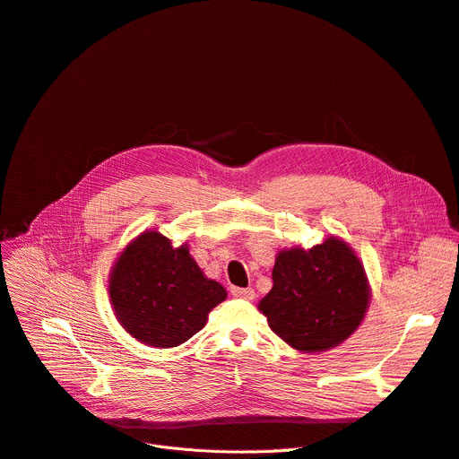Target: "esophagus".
I'll return each mask as SVG.
<instances>
[{
  "label": "esophagus",
  "instance_id": "34e87169",
  "mask_svg": "<svg viewBox=\"0 0 459 459\" xmlns=\"http://www.w3.org/2000/svg\"><path fill=\"white\" fill-rule=\"evenodd\" d=\"M230 293H232V297L245 299V300L255 299V289L253 287H232Z\"/></svg>",
  "mask_w": 459,
  "mask_h": 459
}]
</instances>
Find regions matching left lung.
<instances>
[{
	"mask_svg": "<svg viewBox=\"0 0 459 459\" xmlns=\"http://www.w3.org/2000/svg\"><path fill=\"white\" fill-rule=\"evenodd\" d=\"M369 287L351 248L337 239L304 251H281L273 267V289L258 307L271 329L299 351L335 348L359 327Z\"/></svg>",
	"mask_w": 459,
	"mask_h": 459,
	"instance_id": "8db88e82",
	"label": "left lung"
}]
</instances>
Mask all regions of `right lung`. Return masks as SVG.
Segmentation results:
<instances>
[{
  "label": "right lung",
  "mask_w": 459,
  "mask_h": 459,
  "mask_svg": "<svg viewBox=\"0 0 459 459\" xmlns=\"http://www.w3.org/2000/svg\"><path fill=\"white\" fill-rule=\"evenodd\" d=\"M109 297L132 337L148 346L174 348L204 327L227 290L203 274L186 245L176 248L169 238L148 230L117 260Z\"/></svg>",
  "instance_id": "add662e5"
}]
</instances>
